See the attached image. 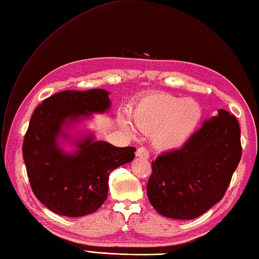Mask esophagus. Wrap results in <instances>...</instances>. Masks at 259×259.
I'll return each mask as SVG.
<instances>
[{"label":"esophagus","mask_w":259,"mask_h":259,"mask_svg":"<svg viewBox=\"0 0 259 259\" xmlns=\"http://www.w3.org/2000/svg\"><path fill=\"white\" fill-rule=\"evenodd\" d=\"M136 156L141 157V158H148L149 153L145 147H140V148H137V151H136Z\"/></svg>","instance_id":"1"}]
</instances>
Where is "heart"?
I'll use <instances>...</instances> for the list:
<instances>
[{
    "mask_svg": "<svg viewBox=\"0 0 259 259\" xmlns=\"http://www.w3.org/2000/svg\"><path fill=\"white\" fill-rule=\"evenodd\" d=\"M202 108L192 99H181L165 92L146 95L131 113V119L140 131L151 134L153 145L170 151L183 145L197 128ZM123 127L131 134L134 130L127 122Z\"/></svg>",
    "mask_w": 259,
    "mask_h": 259,
    "instance_id": "b5f03b06",
    "label": "heart"
}]
</instances>
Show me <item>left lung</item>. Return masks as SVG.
Masks as SVG:
<instances>
[{"label": "left lung", "mask_w": 259, "mask_h": 259, "mask_svg": "<svg viewBox=\"0 0 259 259\" xmlns=\"http://www.w3.org/2000/svg\"><path fill=\"white\" fill-rule=\"evenodd\" d=\"M240 157L238 120L218 110L180 149L152 162L149 202L165 217L194 220L224 197Z\"/></svg>", "instance_id": "left-lung-1"}]
</instances>
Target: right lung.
Instances as JSON below:
<instances>
[{
    "label": "right lung",
    "instance_id": "obj_1",
    "mask_svg": "<svg viewBox=\"0 0 259 259\" xmlns=\"http://www.w3.org/2000/svg\"><path fill=\"white\" fill-rule=\"evenodd\" d=\"M108 94L101 89L64 91L44 100L32 115L23 142L27 177L36 198L57 215L96 211L107 198L110 174L134 159L135 147L94 141L93 134L77 141L73 154L59 145V137H67L64 126L110 110Z\"/></svg>",
    "mask_w": 259,
    "mask_h": 259
}]
</instances>
